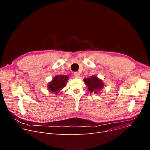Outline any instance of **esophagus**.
<instances>
[{
    "mask_svg": "<svg viewBox=\"0 0 150 150\" xmlns=\"http://www.w3.org/2000/svg\"><path fill=\"white\" fill-rule=\"evenodd\" d=\"M74 77L76 78H79V74L78 72H75V73H74Z\"/></svg>",
    "mask_w": 150,
    "mask_h": 150,
    "instance_id": "34e87169",
    "label": "esophagus"
}]
</instances>
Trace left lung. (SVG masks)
Instances as JSON below:
<instances>
[{"instance_id":"obj_1","label":"left lung","mask_w":150,"mask_h":150,"mask_svg":"<svg viewBox=\"0 0 150 150\" xmlns=\"http://www.w3.org/2000/svg\"><path fill=\"white\" fill-rule=\"evenodd\" d=\"M83 81L87 85V87H88V90L91 93H100V91L104 87L103 82L95 75L91 76L88 78H85Z\"/></svg>"}]
</instances>
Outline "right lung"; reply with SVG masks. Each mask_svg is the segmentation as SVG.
Returning a JSON list of instances; mask_svg holds the SVG:
<instances>
[{"label":"right lung","instance_id":"1","mask_svg":"<svg viewBox=\"0 0 150 150\" xmlns=\"http://www.w3.org/2000/svg\"><path fill=\"white\" fill-rule=\"evenodd\" d=\"M69 79L67 75H56L47 85L48 90L50 92L57 94L63 87H65L67 81Z\"/></svg>","mask_w":150,"mask_h":150}]
</instances>
